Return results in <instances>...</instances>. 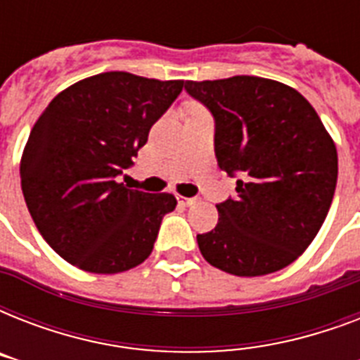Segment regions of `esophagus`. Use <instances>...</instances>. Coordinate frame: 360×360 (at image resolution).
I'll use <instances>...</instances> for the list:
<instances>
[{"instance_id":"esophagus-1","label":"esophagus","mask_w":360,"mask_h":360,"mask_svg":"<svg viewBox=\"0 0 360 360\" xmlns=\"http://www.w3.org/2000/svg\"><path fill=\"white\" fill-rule=\"evenodd\" d=\"M177 200H179V203L186 205V207H192V205H196V203L200 202V198H185V196H177Z\"/></svg>"}]
</instances>
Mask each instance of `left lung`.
<instances>
[{
  "mask_svg": "<svg viewBox=\"0 0 360 360\" xmlns=\"http://www.w3.org/2000/svg\"><path fill=\"white\" fill-rule=\"evenodd\" d=\"M214 117L220 169L239 175L237 198L219 203V224L198 236L205 262L236 276L293 263L329 213L338 177L336 146L312 104L259 76L185 84Z\"/></svg>",
  "mask_w": 360,
  "mask_h": 360,
  "instance_id": "obj_1",
  "label": "left lung"
}]
</instances>
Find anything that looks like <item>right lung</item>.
<instances>
[{
    "label": "right lung",
    "instance_id": "1",
    "mask_svg": "<svg viewBox=\"0 0 360 360\" xmlns=\"http://www.w3.org/2000/svg\"><path fill=\"white\" fill-rule=\"evenodd\" d=\"M185 86L112 70L56 95L20 160L25 205L48 245L70 265L115 274L146 262L174 194L120 183L158 117Z\"/></svg>",
    "mask_w": 360,
    "mask_h": 360
}]
</instances>
